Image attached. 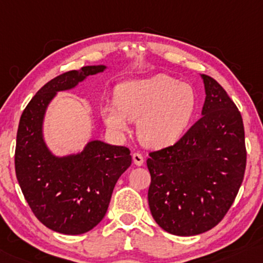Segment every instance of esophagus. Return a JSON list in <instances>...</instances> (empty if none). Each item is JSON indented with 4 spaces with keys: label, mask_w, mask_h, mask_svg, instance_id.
Segmentation results:
<instances>
[{
    "label": "esophagus",
    "mask_w": 263,
    "mask_h": 263,
    "mask_svg": "<svg viewBox=\"0 0 263 263\" xmlns=\"http://www.w3.org/2000/svg\"><path fill=\"white\" fill-rule=\"evenodd\" d=\"M132 158H133V163H135L136 165H138V167L144 163V157H143L142 154L135 153L132 155Z\"/></svg>",
    "instance_id": "obj_1"
}]
</instances>
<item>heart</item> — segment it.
Wrapping results in <instances>:
<instances>
[{
  "label": "heart",
  "instance_id": "1",
  "mask_svg": "<svg viewBox=\"0 0 263 263\" xmlns=\"http://www.w3.org/2000/svg\"><path fill=\"white\" fill-rule=\"evenodd\" d=\"M197 103V93L190 83L158 73L118 86L116 103L103 106L101 116L116 132L127 131L128 120H138L137 130L142 142L161 147L175 143L183 135Z\"/></svg>",
  "mask_w": 263,
  "mask_h": 263
}]
</instances>
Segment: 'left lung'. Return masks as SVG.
<instances>
[{
  "instance_id": "obj_1",
  "label": "left lung",
  "mask_w": 263,
  "mask_h": 263,
  "mask_svg": "<svg viewBox=\"0 0 263 263\" xmlns=\"http://www.w3.org/2000/svg\"><path fill=\"white\" fill-rule=\"evenodd\" d=\"M202 117L174 144L149 154L147 200L160 227L194 236L216 227L234 204L247 164L242 116L223 87L201 75Z\"/></svg>"
}]
</instances>
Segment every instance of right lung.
<instances>
[{"mask_svg":"<svg viewBox=\"0 0 263 263\" xmlns=\"http://www.w3.org/2000/svg\"><path fill=\"white\" fill-rule=\"evenodd\" d=\"M105 65L83 66L54 77L40 88L21 114L16 135L15 173L22 194L40 223L64 235L95 228L108 209L114 186L131 165V151L100 140L79 155L58 158L43 139L46 107L57 91L73 88Z\"/></svg>","mask_w":263,"mask_h":263,"instance_id":"add662e5","label":"right lung"}]
</instances>
